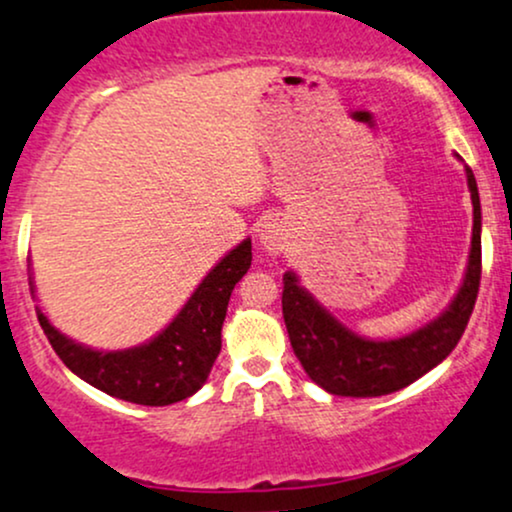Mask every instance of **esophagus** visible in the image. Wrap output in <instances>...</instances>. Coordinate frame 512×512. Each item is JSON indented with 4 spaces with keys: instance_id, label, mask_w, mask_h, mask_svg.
I'll return each mask as SVG.
<instances>
[{
    "instance_id": "obj_1",
    "label": "esophagus",
    "mask_w": 512,
    "mask_h": 512,
    "mask_svg": "<svg viewBox=\"0 0 512 512\" xmlns=\"http://www.w3.org/2000/svg\"><path fill=\"white\" fill-rule=\"evenodd\" d=\"M261 246L268 254H282L287 249V234L280 225H266L261 232Z\"/></svg>"
}]
</instances>
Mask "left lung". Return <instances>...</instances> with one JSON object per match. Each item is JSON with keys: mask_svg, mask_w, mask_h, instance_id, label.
Here are the masks:
<instances>
[{"mask_svg": "<svg viewBox=\"0 0 512 512\" xmlns=\"http://www.w3.org/2000/svg\"><path fill=\"white\" fill-rule=\"evenodd\" d=\"M467 186L474 206L470 268L446 314L417 333L386 342L359 338L318 306L314 297L297 285L292 273L285 275L282 316L292 350L311 381L333 395L378 398L407 388L455 350L472 316L482 280V206L470 167Z\"/></svg>", "mask_w": 512, "mask_h": 512, "instance_id": "left-lung-1", "label": "left lung"}]
</instances>
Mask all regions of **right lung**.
Masks as SVG:
<instances>
[{"mask_svg": "<svg viewBox=\"0 0 512 512\" xmlns=\"http://www.w3.org/2000/svg\"><path fill=\"white\" fill-rule=\"evenodd\" d=\"M249 268L251 242L246 239L210 270L158 338L134 350H88L57 333L42 311L38 321L57 357L90 386L134 405L165 407L186 400L206 383L220 354L227 302Z\"/></svg>", "mask_w": 512, "mask_h": 512, "instance_id": "1", "label": "right lung"}]
</instances>
